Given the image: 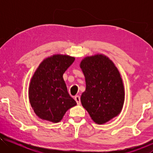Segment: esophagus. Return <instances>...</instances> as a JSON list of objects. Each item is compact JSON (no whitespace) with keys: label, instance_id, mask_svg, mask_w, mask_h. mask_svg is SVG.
<instances>
[{"label":"esophagus","instance_id":"1","mask_svg":"<svg viewBox=\"0 0 153 153\" xmlns=\"http://www.w3.org/2000/svg\"><path fill=\"white\" fill-rule=\"evenodd\" d=\"M74 99L76 101L77 105L80 104V97H79V96H77V95L76 96V97H74Z\"/></svg>","mask_w":153,"mask_h":153}]
</instances>
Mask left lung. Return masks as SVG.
Returning <instances> with one entry per match:
<instances>
[{
	"instance_id": "8db88e82",
	"label": "left lung",
	"mask_w": 153,
	"mask_h": 153,
	"mask_svg": "<svg viewBox=\"0 0 153 153\" xmlns=\"http://www.w3.org/2000/svg\"><path fill=\"white\" fill-rule=\"evenodd\" d=\"M86 88L81 96L82 106L92 120L103 124L120 114L124 102V88L120 72L105 55L87 56L80 63Z\"/></svg>"
}]
</instances>
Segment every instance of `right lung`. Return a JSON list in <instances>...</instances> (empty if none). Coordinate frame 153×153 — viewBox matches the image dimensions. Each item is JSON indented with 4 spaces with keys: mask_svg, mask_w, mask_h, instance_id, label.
<instances>
[{
    "mask_svg": "<svg viewBox=\"0 0 153 153\" xmlns=\"http://www.w3.org/2000/svg\"><path fill=\"white\" fill-rule=\"evenodd\" d=\"M74 61V57L68 55H53L45 59L33 74L29 88L30 102L42 120L59 122L66 111L76 105L63 77Z\"/></svg>",
    "mask_w": 153,
    "mask_h": 153,
    "instance_id": "right-lung-1",
    "label": "right lung"
}]
</instances>
